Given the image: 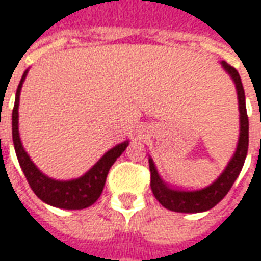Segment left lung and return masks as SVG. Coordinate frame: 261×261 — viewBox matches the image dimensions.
I'll use <instances>...</instances> for the list:
<instances>
[{
    "label": "left lung",
    "instance_id": "left-lung-1",
    "mask_svg": "<svg viewBox=\"0 0 261 261\" xmlns=\"http://www.w3.org/2000/svg\"><path fill=\"white\" fill-rule=\"evenodd\" d=\"M223 70L230 75L234 83L236 92H238V104H239V139L236 145L233 156L230 157L228 166L225 167L219 177L210 186L195 190V191H181L170 188L162 177L157 173L156 166L153 159L149 157V169H150V187L153 195L163 205L164 208L174 212L182 214H198L214 208L221 199L229 193L230 187L233 186L234 180L242 171L245 164L247 147H249V119L246 112V99L245 90L242 86V80L238 70L229 66L226 62H221Z\"/></svg>",
    "mask_w": 261,
    "mask_h": 261
}]
</instances>
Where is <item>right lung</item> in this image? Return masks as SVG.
<instances>
[{"label":"right lung","mask_w":261,"mask_h":261,"mask_svg":"<svg viewBox=\"0 0 261 261\" xmlns=\"http://www.w3.org/2000/svg\"><path fill=\"white\" fill-rule=\"evenodd\" d=\"M29 70H25L21 83L18 86L15 95V105L12 110V140L15 147L16 157L23 174L27 177L33 193L38 195L43 202L62 210H84L92 205L102 193L105 180L111 166L115 163L116 159L121 156L129 145V140H125L119 145L105 153L87 173L71 180H56L51 178L38 169V166L31 160V157L22 145L19 136V97L23 81L27 79Z\"/></svg>","instance_id":"right-lung-1"}]
</instances>
